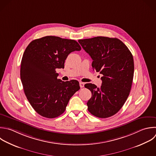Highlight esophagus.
I'll use <instances>...</instances> for the list:
<instances>
[{
    "label": "esophagus",
    "mask_w": 156,
    "mask_h": 156,
    "mask_svg": "<svg viewBox=\"0 0 156 156\" xmlns=\"http://www.w3.org/2000/svg\"><path fill=\"white\" fill-rule=\"evenodd\" d=\"M79 85H80V88H83L84 87V83L83 82H80Z\"/></svg>",
    "instance_id": "34e87169"
}]
</instances>
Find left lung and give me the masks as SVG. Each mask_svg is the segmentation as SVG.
I'll return each mask as SVG.
<instances>
[{
    "label": "left lung",
    "instance_id": "left-lung-1",
    "mask_svg": "<svg viewBox=\"0 0 156 156\" xmlns=\"http://www.w3.org/2000/svg\"><path fill=\"white\" fill-rule=\"evenodd\" d=\"M79 43L92 60V67L102 74L101 88L86 83L91 92L88 110L94 116L105 118L116 114L123 106L130 91L134 63L127 47L119 39L97 37L79 40Z\"/></svg>",
    "mask_w": 156,
    "mask_h": 156
}]
</instances>
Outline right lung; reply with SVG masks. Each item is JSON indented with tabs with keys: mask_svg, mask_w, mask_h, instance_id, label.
I'll return each instance as SVG.
<instances>
[{
	"mask_svg": "<svg viewBox=\"0 0 156 156\" xmlns=\"http://www.w3.org/2000/svg\"><path fill=\"white\" fill-rule=\"evenodd\" d=\"M81 47L73 40L46 36L34 40L26 48L21 64V79L25 94L41 116L54 118L66 109L70 98L80 89L76 80L57 79L56 69L64 68L68 55Z\"/></svg>",
	"mask_w": 156,
	"mask_h": 156,
	"instance_id": "right-lung-1",
	"label": "right lung"
}]
</instances>
